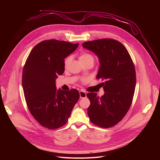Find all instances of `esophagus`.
Here are the masks:
<instances>
[{"instance_id":"1","label":"esophagus","mask_w":160,"mask_h":160,"mask_svg":"<svg viewBox=\"0 0 160 160\" xmlns=\"http://www.w3.org/2000/svg\"><path fill=\"white\" fill-rule=\"evenodd\" d=\"M79 93H80V98H81V99H82V98H86V97H87L86 93L84 92V91H83V90H80Z\"/></svg>"}]
</instances>
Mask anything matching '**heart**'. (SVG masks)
<instances>
[{"instance_id": "heart-1", "label": "heart", "mask_w": 160, "mask_h": 160, "mask_svg": "<svg viewBox=\"0 0 160 160\" xmlns=\"http://www.w3.org/2000/svg\"><path fill=\"white\" fill-rule=\"evenodd\" d=\"M80 61L82 63H84L86 62H88V61H92L94 62V57L91 55L89 53L87 52H83L80 54V57H79ZM72 61V56H68L67 57L64 61V64L65 67H67L68 66V64H70V62Z\"/></svg>"}]
</instances>
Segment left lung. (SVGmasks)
Segmentation results:
<instances>
[{
  "instance_id": "8db88e82",
  "label": "left lung",
  "mask_w": 160,
  "mask_h": 160,
  "mask_svg": "<svg viewBox=\"0 0 160 160\" xmlns=\"http://www.w3.org/2000/svg\"><path fill=\"white\" fill-rule=\"evenodd\" d=\"M82 46L99 58L100 68L96 78L104 81V94L101 98L89 92L87 113L90 122L101 128H110L126 115L132 102L136 73L127 49L118 40L102 38L85 42Z\"/></svg>"
}]
</instances>
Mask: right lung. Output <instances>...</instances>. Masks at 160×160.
Returning a JSON list of instances; mask_svg holds the SVG:
<instances>
[{
	"label": "right lung",
	"mask_w": 160,
	"mask_h": 160,
	"mask_svg": "<svg viewBox=\"0 0 160 160\" xmlns=\"http://www.w3.org/2000/svg\"><path fill=\"white\" fill-rule=\"evenodd\" d=\"M78 45L43 40L33 48L24 65L22 86L28 108L33 118L48 129L64 125L80 98L77 89L57 90L55 83L64 71V58Z\"/></svg>",
	"instance_id": "obj_1"
}]
</instances>
